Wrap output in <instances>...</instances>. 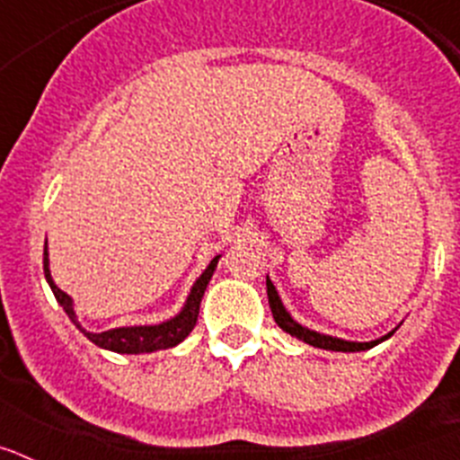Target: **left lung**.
<instances>
[{"label":"left lung","mask_w":460,"mask_h":460,"mask_svg":"<svg viewBox=\"0 0 460 460\" xmlns=\"http://www.w3.org/2000/svg\"><path fill=\"white\" fill-rule=\"evenodd\" d=\"M267 296H270V308L271 313H274V320L276 324H279L286 334L295 336V339L304 341V343L313 345V348H320V350H334V352H361V350H368V348H373V345L382 343V341H387L389 336L396 332V329H392L389 334H385L382 339H376V341H368V343H359V341H345V339H336V336H327V334H320V332H313V329L304 327V324L296 323L295 318H292L290 313H288V308L283 306V302H280L279 292H276L274 283L270 280V276H267Z\"/></svg>","instance_id":"1"}]
</instances>
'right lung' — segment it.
Returning <instances> with one entry per match:
<instances>
[{"mask_svg":"<svg viewBox=\"0 0 460 460\" xmlns=\"http://www.w3.org/2000/svg\"><path fill=\"white\" fill-rule=\"evenodd\" d=\"M218 258L211 260L207 270L198 276V280L190 288L189 296H186L184 306L181 311L174 315V318L164 320V323L158 324H136V327H115L108 329V332H87L83 324L78 323V315L73 311V299L66 295L64 290L55 286V280L50 276V258H48V239H46V249H43V271H46V280L48 286H50L52 295L59 302V306L66 311V315L71 318V323L92 341L93 345H99L103 350H112L119 352V355H142V352H156V350H168V348H174V345H180L186 336L193 332L195 323H198V313H200V302L202 295H205L207 286H209L211 276L217 271Z\"/></svg>","mask_w":460,"mask_h":460,"instance_id":"add662e5","label":"right lung"}]
</instances>
